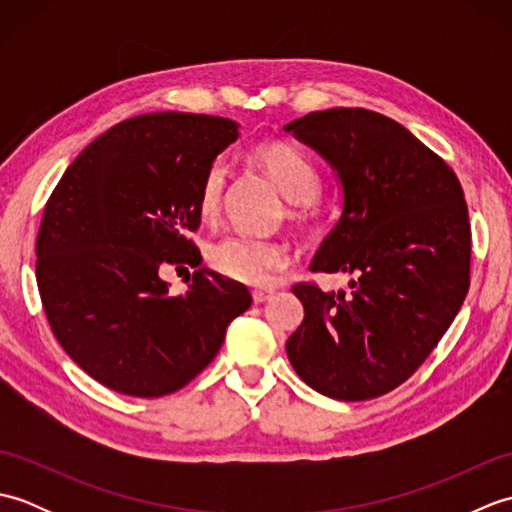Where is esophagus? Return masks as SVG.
Returning <instances> with one entry per match:
<instances>
[{"instance_id":"esophagus-1","label":"esophagus","mask_w":512,"mask_h":512,"mask_svg":"<svg viewBox=\"0 0 512 512\" xmlns=\"http://www.w3.org/2000/svg\"><path fill=\"white\" fill-rule=\"evenodd\" d=\"M275 292L273 290H255L253 292V301L255 303H266L268 299H273Z\"/></svg>"}]
</instances>
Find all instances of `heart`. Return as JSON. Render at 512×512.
Returning <instances> with one entry per match:
<instances>
[{
	"label": "heart",
	"mask_w": 512,
	"mask_h": 512,
	"mask_svg": "<svg viewBox=\"0 0 512 512\" xmlns=\"http://www.w3.org/2000/svg\"><path fill=\"white\" fill-rule=\"evenodd\" d=\"M255 165L275 182L281 195L292 204H299L292 217L306 215V206L319 193V173L310 158L288 143H264L253 149ZM228 169L222 160L213 162L204 173L198 195V213L202 220L213 222L222 213L226 198ZM209 264L217 273L237 284L266 288L273 284L277 270L288 264V248L268 239L231 235L209 248Z\"/></svg>",
	"instance_id": "obj_1"
}]
</instances>
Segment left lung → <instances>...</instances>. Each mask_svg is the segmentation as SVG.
Masks as SVG:
<instances>
[{
	"mask_svg": "<svg viewBox=\"0 0 512 512\" xmlns=\"http://www.w3.org/2000/svg\"><path fill=\"white\" fill-rule=\"evenodd\" d=\"M284 129L328 162L341 191L339 222L310 270L356 277L339 292L292 288L306 317L288 358L323 396H383L422 365L469 292L460 180L407 127L363 107L310 112Z\"/></svg>",
	"mask_w": 512,
	"mask_h": 512,
	"instance_id": "8db88e82",
	"label": "left lung"
}]
</instances>
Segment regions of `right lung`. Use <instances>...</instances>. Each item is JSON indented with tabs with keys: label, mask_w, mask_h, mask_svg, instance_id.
Listing matches in <instances>:
<instances>
[{
	"label": "right lung",
	"mask_w": 512,
	"mask_h": 512,
	"mask_svg": "<svg viewBox=\"0 0 512 512\" xmlns=\"http://www.w3.org/2000/svg\"><path fill=\"white\" fill-rule=\"evenodd\" d=\"M239 138L231 118L154 112L107 129L65 169L43 211L37 286L57 341L118 394H173L209 365L250 292L200 268L204 173ZM167 263L198 267L168 295Z\"/></svg>",
	"instance_id": "obj_1"
}]
</instances>
